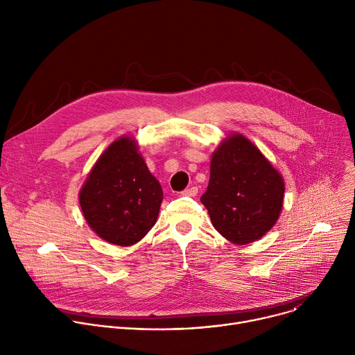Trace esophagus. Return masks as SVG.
<instances>
[{
	"label": "esophagus",
	"mask_w": 355,
	"mask_h": 355,
	"mask_svg": "<svg viewBox=\"0 0 355 355\" xmlns=\"http://www.w3.org/2000/svg\"><path fill=\"white\" fill-rule=\"evenodd\" d=\"M184 196H195L198 193V188L196 187H192V188H187L181 192Z\"/></svg>",
	"instance_id": "obj_1"
}]
</instances>
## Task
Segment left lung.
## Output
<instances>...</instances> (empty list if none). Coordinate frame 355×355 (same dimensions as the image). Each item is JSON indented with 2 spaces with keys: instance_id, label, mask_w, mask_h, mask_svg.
<instances>
[{
  "instance_id": "1",
  "label": "left lung",
  "mask_w": 355,
  "mask_h": 355,
  "mask_svg": "<svg viewBox=\"0 0 355 355\" xmlns=\"http://www.w3.org/2000/svg\"><path fill=\"white\" fill-rule=\"evenodd\" d=\"M285 182L260 148L241 133L225 137L212 155L211 177L200 202L214 227L234 244L263 237L277 223Z\"/></svg>"
}]
</instances>
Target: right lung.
<instances>
[{
	"mask_svg": "<svg viewBox=\"0 0 355 355\" xmlns=\"http://www.w3.org/2000/svg\"><path fill=\"white\" fill-rule=\"evenodd\" d=\"M78 199L84 219L101 239L129 247L156 225L163 189L148 171L139 143L121 136L99 156Z\"/></svg>",
	"mask_w": 355,
	"mask_h": 355,
	"instance_id": "obj_1",
	"label": "right lung"
}]
</instances>
